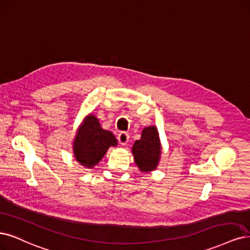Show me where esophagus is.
<instances>
[{
  "mask_svg": "<svg viewBox=\"0 0 250 250\" xmlns=\"http://www.w3.org/2000/svg\"><path fill=\"white\" fill-rule=\"evenodd\" d=\"M118 141H119V143L121 144L122 146L127 145V143H128V141H129V134H128L127 132H121V133H119V135H118Z\"/></svg>",
  "mask_w": 250,
  "mask_h": 250,
  "instance_id": "esophagus-1",
  "label": "esophagus"
}]
</instances>
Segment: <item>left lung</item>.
<instances>
[{
	"label": "left lung",
	"mask_w": 250,
	"mask_h": 250,
	"mask_svg": "<svg viewBox=\"0 0 250 250\" xmlns=\"http://www.w3.org/2000/svg\"><path fill=\"white\" fill-rule=\"evenodd\" d=\"M161 142L156 126L143 129L141 139L135 141L131 153L136 167L142 173H150L157 168L161 158Z\"/></svg>",
	"instance_id": "left-lung-1"
}]
</instances>
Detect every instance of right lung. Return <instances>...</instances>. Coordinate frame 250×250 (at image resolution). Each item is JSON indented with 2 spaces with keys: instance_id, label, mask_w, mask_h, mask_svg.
Returning <instances> with one entry per match:
<instances>
[{
  "instance_id": "add662e5",
  "label": "right lung",
  "mask_w": 250,
  "mask_h": 250,
  "mask_svg": "<svg viewBox=\"0 0 250 250\" xmlns=\"http://www.w3.org/2000/svg\"><path fill=\"white\" fill-rule=\"evenodd\" d=\"M115 135L103 129L94 114H89L79 126L72 143L74 159L85 168H93L110 147H117Z\"/></svg>"
}]
</instances>
